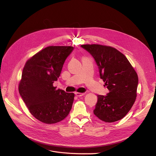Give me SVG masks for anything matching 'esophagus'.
Returning a JSON list of instances; mask_svg holds the SVG:
<instances>
[{
  "instance_id": "34e87169",
  "label": "esophagus",
  "mask_w": 156,
  "mask_h": 156,
  "mask_svg": "<svg viewBox=\"0 0 156 156\" xmlns=\"http://www.w3.org/2000/svg\"><path fill=\"white\" fill-rule=\"evenodd\" d=\"M75 95L78 97H81L84 95V93H75Z\"/></svg>"
}]
</instances>
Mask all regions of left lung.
I'll return each mask as SVG.
<instances>
[{"instance_id": "obj_1", "label": "left lung", "mask_w": 156, "mask_h": 156, "mask_svg": "<svg viewBox=\"0 0 156 156\" xmlns=\"http://www.w3.org/2000/svg\"><path fill=\"white\" fill-rule=\"evenodd\" d=\"M81 47L94 58L100 77L109 91L106 96H98L94 114L105 122L121 120L136 100L137 73L126 57L115 48L99 44H86Z\"/></svg>"}]
</instances>
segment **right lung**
<instances>
[{
  "instance_id": "obj_1",
  "label": "right lung",
  "mask_w": 156,
  "mask_h": 156,
  "mask_svg": "<svg viewBox=\"0 0 156 156\" xmlns=\"http://www.w3.org/2000/svg\"><path fill=\"white\" fill-rule=\"evenodd\" d=\"M72 46H49L29 59L23 70L19 93L30 113L47 124L55 123L67 116L74 100L73 93L53 86L60 76Z\"/></svg>"
}]
</instances>
